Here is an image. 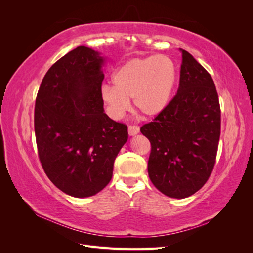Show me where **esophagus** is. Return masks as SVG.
I'll use <instances>...</instances> for the list:
<instances>
[{
    "label": "esophagus",
    "mask_w": 253,
    "mask_h": 253,
    "mask_svg": "<svg viewBox=\"0 0 253 253\" xmlns=\"http://www.w3.org/2000/svg\"><path fill=\"white\" fill-rule=\"evenodd\" d=\"M127 132H128V135H131V136H134L136 134H138L139 133V126H128Z\"/></svg>",
    "instance_id": "34e87169"
}]
</instances>
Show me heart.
Here are the masks:
<instances>
[{
    "label": "heart",
    "instance_id": "obj_1",
    "mask_svg": "<svg viewBox=\"0 0 253 253\" xmlns=\"http://www.w3.org/2000/svg\"><path fill=\"white\" fill-rule=\"evenodd\" d=\"M114 85L104 84L101 99L113 118H120L133 98L144 116H157L169 105L177 81V70L169 57L150 56L129 60L114 72Z\"/></svg>",
    "mask_w": 253,
    "mask_h": 253
}]
</instances>
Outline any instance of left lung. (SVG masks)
<instances>
[{"label":"left lung","instance_id":"left-lung-1","mask_svg":"<svg viewBox=\"0 0 253 253\" xmlns=\"http://www.w3.org/2000/svg\"><path fill=\"white\" fill-rule=\"evenodd\" d=\"M179 86L167 109L140 132L151 142L148 172L160 192L186 198L213 171L220 135V106L211 75L180 49Z\"/></svg>","mask_w":253,"mask_h":253}]
</instances>
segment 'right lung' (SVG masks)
<instances>
[{
  "label": "right lung",
  "instance_id": "1",
  "mask_svg": "<svg viewBox=\"0 0 253 253\" xmlns=\"http://www.w3.org/2000/svg\"><path fill=\"white\" fill-rule=\"evenodd\" d=\"M103 57L78 46L45 74L35 106L38 155L45 174L62 192L88 197L106 187L127 126L103 110Z\"/></svg>",
  "mask_w": 253,
  "mask_h": 253
}]
</instances>
